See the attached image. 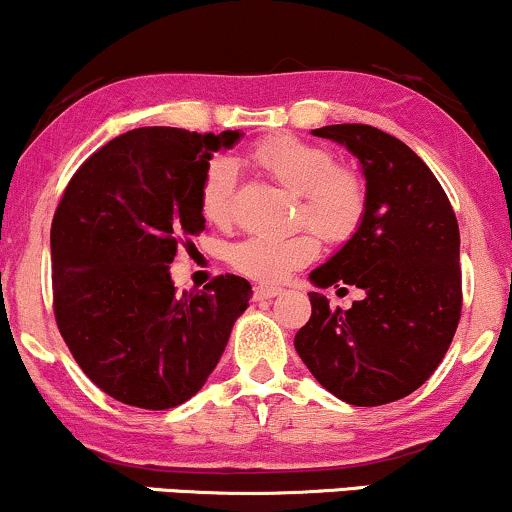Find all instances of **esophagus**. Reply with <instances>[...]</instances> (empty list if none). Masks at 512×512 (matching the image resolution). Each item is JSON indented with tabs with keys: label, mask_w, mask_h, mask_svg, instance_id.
<instances>
[{
	"label": "esophagus",
	"mask_w": 512,
	"mask_h": 512,
	"mask_svg": "<svg viewBox=\"0 0 512 512\" xmlns=\"http://www.w3.org/2000/svg\"><path fill=\"white\" fill-rule=\"evenodd\" d=\"M282 294V287H275V285H258L254 287V299H273Z\"/></svg>",
	"instance_id": "esophagus-1"
}]
</instances>
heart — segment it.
Here are the masks:
<instances>
[{
  "mask_svg": "<svg viewBox=\"0 0 512 512\" xmlns=\"http://www.w3.org/2000/svg\"><path fill=\"white\" fill-rule=\"evenodd\" d=\"M251 160L275 182L299 196L297 220L309 222L326 242H347L359 230L366 210V189L359 174L335 165L330 150L294 136H275L251 150ZM234 162L218 158L201 182V213L213 225H227L234 213ZM318 254L311 230L249 234L230 246V263L254 280L278 282Z\"/></svg>",
  "mask_w": 512,
  "mask_h": 512,
  "instance_id": "1",
  "label": "heart"
}]
</instances>
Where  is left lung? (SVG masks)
<instances>
[{"instance_id":"left-lung-1","label":"left lung","mask_w":512,"mask_h":512,"mask_svg":"<svg viewBox=\"0 0 512 512\" xmlns=\"http://www.w3.org/2000/svg\"><path fill=\"white\" fill-rule=\"evenodd\" d=\"M311 134L359 160L366 210L350 242L309 280L316 287L354 285L364 299L342 311L309 292L311 318L294 347L335 398L386 405L422 386L453 342L462 309L458 218L434 172L400 138L369 124Z\"/></svg>"}]
</instances>
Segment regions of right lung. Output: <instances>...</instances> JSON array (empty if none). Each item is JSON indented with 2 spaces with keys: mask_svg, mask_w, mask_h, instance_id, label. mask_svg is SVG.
Here are the masks:
<instances>
[{
  "mask_svg": "<svg viewBox=\"0 0 512 512\" xmlns=\"http://www.w3.org/2000/svg\"><path fill=\"white\" fill-rule=\"evenodd\" d=\"M239 138L131 129L78 167L54 210L59 333L83 374L124 405L170 410L196 395L249 306L239 275L184 294L170 278L179 246L206 230L198 194L210 158Z\"/></svg>",
  "mask_w": 512,
  "mask_h": 512,
  "instance_id": "right-lung-1",
  "label": "right lung"
}]
</instances>
